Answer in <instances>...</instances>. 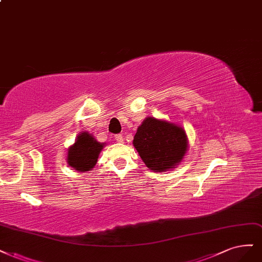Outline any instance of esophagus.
I'll return each mask as SVG.
<instances>
[{
    "instance_id": "esophagus-1",
    "label": "esophagus",
    "mask_w": 262,
    "mask_h": 262,
    "mask_svg": "<svg viewBox=\"0 0 262 262\" xmlns=\"http://www.w3.org/2000/svg\"><path fill=\"white\" fill-rule=\"evenodd\" d=\"M115 140H116L117 142L122 143V142H123V137H122L121 134H117V135H115Z\"/></svg>"
}]
</instances>
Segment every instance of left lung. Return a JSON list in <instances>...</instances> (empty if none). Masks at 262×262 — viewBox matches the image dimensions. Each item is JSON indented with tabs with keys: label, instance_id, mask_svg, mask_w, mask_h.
<instances>
[{
	"label": "left lung",
	"instance_id": "8db88e82",
	"mask_svg": "<svg viewBox=\"0 0 262 262\" xmlns=\"http://www.w3.org/2000/svg\"><path fill=\"white\" fill-rule=\"evenodd\" d=\"M133 145L150 170L164 172L182 160L187 139L181 127L147 117L138 128Z\"/></svg>",
	"mask_w": 262,
	"mask_h": 262
}]
</instances>
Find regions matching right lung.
Returning <instances> with one entry per match:
<instances>
[{"instance_id": "right-lung-1", "label": "right lung", "mask_w": 262, "mask_h": 262, "mask_svg": "<svg viewBox=\"0 0 262 262\" xmlns=\"http://www.w3.org/2000/svg\"><path fill=\"white\" fill-rule=\"evenodd\" d=\"M103 146L104 143L97 142L92 134L82 132L68 149V165L81 172L90 171L96 165Z\"/></svg>"}]
</instances>
